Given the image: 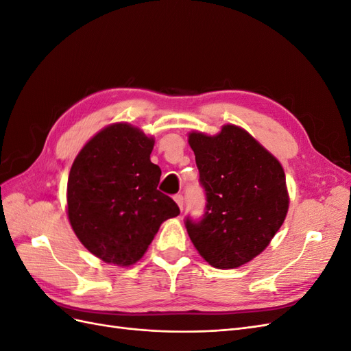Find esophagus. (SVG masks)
<instances>
[{"instance_id":"1","label":"esophagus","mask_w":351,"mask_h":351,"mask_svg":"<svg viewBox=\"0 0 351 351\" xmlns=\"http://www.w3.org/2000/svg\"><path fill=\"white\" fill-rule=\"evenodd\" d=\"M174 200L177 202L178 208L183 210V204H184V197H183V195H176V196H174Z\"/></svg>"}]
</instances>
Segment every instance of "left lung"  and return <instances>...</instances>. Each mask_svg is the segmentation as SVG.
Here are the masks:
<instances>
[{
    "instance_id": "obj_1",
    "label": "left lung",
    "mask_w": 351,
    "mask_h": 351,
    "mask_svg": "<svg viewBox=\"0 0 351 351\" xmlns=\"http://www.w3.org/2000/svg\"><path fill=\"white\" fill-rule=\"evenodd\" d=\"M204 215L184 224L190 240L209 265L237 268L268 246L289 210L285 174L277 158L237 125L217 136L190 133Z\"/></svg>"
}]
</instances>
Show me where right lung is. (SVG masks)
I'll use <instances>...</instances> for the list:
<instances>
[{
    "instance_id": "right-lung-1",
    "label": "right lung",
    "mask_w": 351,
    "mask_h": 351,
    "mask_svg": "<svg viewBox=\"0 0 351 351\" xmlns=\"http://www.w3.org/2000/svg\"><path fill=\"white\" fill-rule=\"evenodd\" d=\"M152 149V137L120 123L93 136L74 159L67 183L70 224L104 262L133 265L159 226L180 214L158 190L161 168L151 162Z\"/></svg>"
}]
</instances>
